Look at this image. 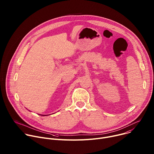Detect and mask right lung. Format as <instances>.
<instances>
[{"label": "right lung", "mask_w": 154, "mask_h": 154, "mask_svg": "<svg viewBox=\"0 0 154 154\" xmlns=\"http://www.w3.org/2000/svg\"><path fill=\"white\" fill-rule=\"evenodd\" d=\"M41 116H43V115H41Z\"/></svg>", "instance_id": "obj_1"}]
</instances>
